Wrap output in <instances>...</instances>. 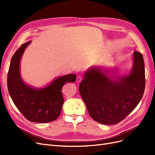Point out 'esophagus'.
I'll use <instances>...</instances> for the list:
<instances>
[{"label": "esophagus", "instance_id": "esophagus-1", "mask_svg": "<svg viewBox=\"0 0 155 155\" xmlns=\"http://www.w3.org/2000/svg\"><path fill=\"white\" fill-rule=\"evenodd\" d=\"M82 76H78V77H77V78H76V81L77 82H78V83H79V82H81V81L82 80Z\"/></svg>", "mask_w": 155, "mask_h": 155}]
</instances>
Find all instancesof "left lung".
<instances>
[{
  "label": "left lung",
  "mask_w": 155,
  "mask_h": 155,
  "mask_svg": "<svg viewBox=\"0 0 155 155\" xmlns=\"http://www.w3.org/2000/svg\"><path fill=\"white\" fill-rule=\"evenodd\" d=\"M115 68L94 67L83 75L79 91L88 113L97 122L117 124L138 105L145 85V65L141 53L134 51L133 64L127 75H118Z\"/></svg>",
  "instance_id": "1"
}]
</instances>
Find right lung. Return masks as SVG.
<instances>
[{"instance_id":"1","label":"right lung","mask_w":155,"mask_h":155,"mask_svg":"<svg viewBox=\"0 0 155 155\" xmlns=\"http://www.w3.org/2000/svg\"><path fill=\"white\" fill-rule=\"evenodd\" d=\"M31 41L22 45L12 58L8 73V88L12 100L25 118L31 122L48 123L57 119L64 103L62 87L76 81V74H70L54 79L43 88L27 85L21 76L20 64L23 53Z\"/></svg>"}]
</instances>
